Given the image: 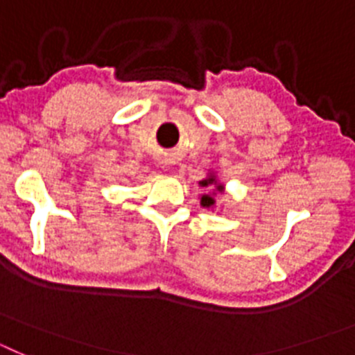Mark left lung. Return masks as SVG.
Instances as JSON below:
<instances>
[{
	"instance_id": "1",
	"label": "left lung",
	"mask_w": 355,
	"mask_h": 355,
	"mask_svg": "<svg viewBox=\"0 0 355 355\" xmlns=\"http://www.w3.org/2000/svg\"><path fill=\"white\" fill-rule=\"evenodd\" d=\"M200 184H202V187H208V184H213L216 192H222V190H224V187H222V184L218 183V181H216L215 175H209L208 180L200 181ZM200 205L206 206V208H209V206L215 205V199H213V197H209V196H202V197H200Z\"/></svg>"
}]
</instances>
